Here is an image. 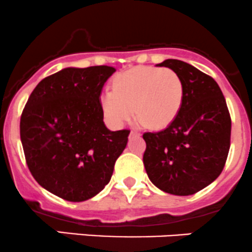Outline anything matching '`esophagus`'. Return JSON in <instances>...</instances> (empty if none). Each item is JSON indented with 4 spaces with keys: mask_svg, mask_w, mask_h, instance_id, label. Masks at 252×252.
<instances>
[{
    "mask_svg": "<svg viewBox=\"0 0 252 252\" xmlns=\"http://www.w3.org/2000/svg\"><path fill=\"white\" fill-rule=\"evenodd\" d=\"M131 134H132V136H139V134H141V133H139V132L137 131V129H132Z\"/></svg>",
    "mask_w": 252,
    "mask_h": 252,
    "instance_id": "1",
    "label": "esophagus"
}]
</instances>
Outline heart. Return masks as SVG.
<instances>
[{"label": "heart", "instance_id": "obj_1", "mask_svg": "<svg viewBox=\"0 0 252 252\" xmlns=\"http://www.w3.org/2000/svg\"><path fill=\"white\" fill-rule=\"evenodd\" d=\"M184 96V82L174 69L137 66L115 77L113 92L101 95V108L114 125H123L136 113L142 125L158 129L175 120Z\"/></svg>", "mask_w": 252, "mask_h": 252}]
</instances>
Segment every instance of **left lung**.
I'll return each instance as SVG.
<instances>
[{
	"instance_id": "left-lung-1",
	"label": "left lung",
	"mask_w": 252,
	"mask_h": 252,
	"mask_svg": "<svg viewBox=\"0 0 252 252\" xmlns=\"http://www.w3.org/2000/svg\"><path fill=\"white\" fill-rule=\"evenodd\" d=\"M185 87L183 108L165 129L146 132L143 164L149 180L164 192L189 196L213 183L230 148L231 119L217 82L196 67L169 59Z\"/></svg>"
}]
</instances>
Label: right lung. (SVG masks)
<instances>
[{
  "mask_svg": "<svg viewBox=\"0 0 252 252\" xmlns=\"http://www.w3.org/2000/svg\"><path fill=\"white\" fill-rule=\"evenodd\" d=\"M114 67L64 68L35 87L21 116L27 165L38 184L72 202L108 185L129 129L104 125L101 89Z\"/></svg>",
  "mask_w": 252,
  "mask_h": 252,
  "instance_id": "right-lung-1",
  "label": "right lung"
}]
</instances>
